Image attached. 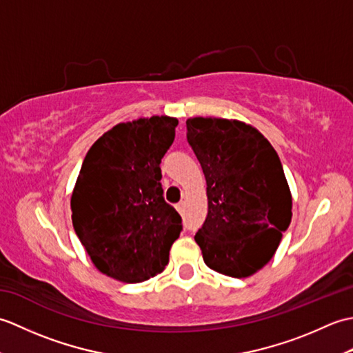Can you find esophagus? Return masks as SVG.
Masks as SVG:
<instances>
[{"label":"esophagus","mask_w":353,"mask_h":353,"mask_svg":"<svg viewBox=\"0 0 353 353\" xmlns=\"http://www.w3.org/2000/svg\"><path fill=\"white\" fill-rule=\"evenodd\" d=\"M176 209L179 212H182L183 211V201H179V203L176 205Z\"/></svg>","instance_id":"esophagus-1"}]
</instances>
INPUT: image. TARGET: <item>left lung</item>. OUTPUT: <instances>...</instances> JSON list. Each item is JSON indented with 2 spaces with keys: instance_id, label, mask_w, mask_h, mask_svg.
<instances>
[{
  "instance_id": "8db88e82",
  "label": "left lung",
  "mask_w": 353,
  "mask_h": 353,
  "mask_svg": "<svg viewBox=\"0 0 353 353\" xmlns=\"http://www.w3.org/2000/svg\"><path fill=\"white\" fill-rule=\"evenodd\" d=\"M203 170L208 216L194 236L205 264L252 276L273 258L291 223V192L279 156L259 130L236 119H186Z\"/></svg>"
}]
</instances>
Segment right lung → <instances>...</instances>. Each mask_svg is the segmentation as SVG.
<instances>
[{"mask_svg":"<svg viewBox=\"0 0 353 353\" xmlns=\"http://www.w3.org/2000/svg\"><path fill=\"white\" fill-rule=\"evenodd\" d=\"M171 117L119 123L89 148L71 196L72 226L94 265L127 283L163 272L182 232L163 200L161 161L176 137Z\"/></svg>","mask_w":353,"mask_h":353,"instance_id":"1","label":"right lung"}]
</instances>
